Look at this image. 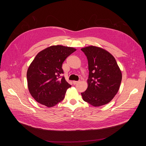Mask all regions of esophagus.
Here are the masks:
<instances>
[{"label":"esophagus","mask_w":146,"mask_h":146,"mask_svg":"<svg viewBox=\"0 0 146 146\" xmlns=\"http://www.w3.org/2000/svg\"><path fill=\"white\" fill-rule=\"evenodd\" d=\"M78 82H79V81H73V84L74 85H76L77 84H78Z\"/></svg>","instance_id":"34e87169"}]
</instances>
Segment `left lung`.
Here are the masks:
<instances>
[{
    "instance_id": "8db88e82",
    "label": "left lung",
    "mask_w": 146,
    "mask_h": 146,
    "mask_svg": "<svg viewBox=\"0 0 146 146\" xmlns=\"http://www.w3.org/2000/svg\"><path fill=\"white\" fill-rule=\"evenodd\" d=\"M88 62V88L82 92V99L94 107L109 103L118 92L121 71L114 57L105 49L90 46L81 49Z\"/></svg>"
}]
</instances>
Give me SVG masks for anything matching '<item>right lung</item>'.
Here are the masks:
<instances>
[{"label":"right lung","instance_id":"add662e5","mask_svg":"<svg viewBox=\"0 0 146 146\" xmlns=\"http://www.w3.org/2000/svg\"><path fill=\"white\" fill-rule=\"evenodd\" d=\"M76 51L73 47L52 46L39 52L27 70L29 91L39 103L48 108L55 106L65 98L71 87L61 75L62 64Z\"/></svg>","mask_w":146,"mask_h":146}]
</instances>
